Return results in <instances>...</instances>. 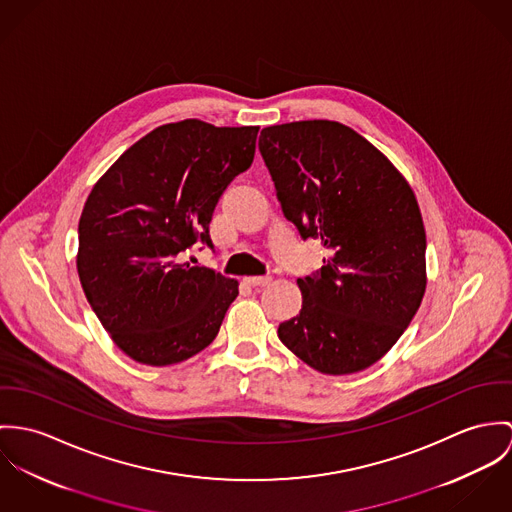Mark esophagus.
Here are the masks:
<instances>
[{
  "label": "esophagus",
  "instance_id": "obj_1",
  "mask_svg": "<svg viewBox=\"0 0 512 512\" xmlns=\"http://www.w3.org/2000/svg\"><path fill=\"white\" fill-rule=\"evenodd\" d=\"M251 286H267L273 279L271 277H247L245 279Z\"/></svg>",
  "mask_w": 512,
  "mask_h": 512
}]
</instances>
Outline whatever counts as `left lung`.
<instances>
[{"label": "left lung", "mask_w": 512, "mask_h": 512, "mask_svg": "<svg viewBox=\"0 0 512 512\" xmlns=\"http://www.w3.org/2000/svg\"><path fill=\"white\" fill-rule=\"evenodd\" d=\"M259 151L284 218L330 251L316 275L296 281L302 308L279 338L320 373L363 371L397 343L426 290L416 196L377 147L338 121L265 127Z\"/></svg>", "instance_id": "left-lung-1"}]
</instances>
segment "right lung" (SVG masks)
I'll use <instances>...</instances> for the list:
<instances>
[{"label": "right lung", "mask_w": 512, "mask_h": 512, "mask_svg": "<svg viewBox=\"0 0 512 512\" xmlns=\"http://www.w3.org/2000/svg\"><path fill=\"white\" fill-rule=\"evenodd\" d=\"M259 127L167 123L131 145L92 188L78 224L84 294L131 359L180 363L220 332L237 281L182 263L202 241L229 182L255 157Z\"/></svg>", "instance_id": "1"}]
</instances>
